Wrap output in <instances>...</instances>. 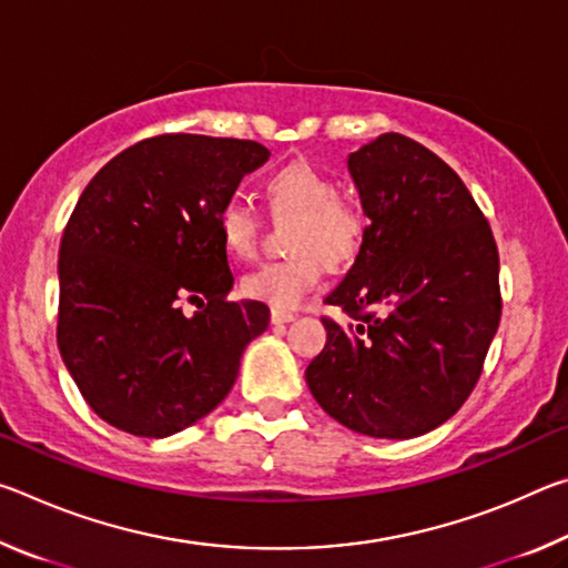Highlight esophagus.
Instances as JSON below:
<instances>
[{
	"instance_id": "34e87169",
	"label": "esophagus",
	"mask_w": 568,
	"mask_h": 568,
	"mask_svg": "<svg viewBox=\"0 0 568 568\" xmlns=\"http://www.w3.org/2000/svg\"><path fill=\"white\" fill-rule=\"evenodd\" d=\"M295 318V315L291 311H281V307H273L271 311V321L275 325H283V323H291Z\"/></svg>"
}]
</instances>
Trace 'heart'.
Masks as SVG:
<instances>
[{
  "instance_id": "obj_1",
  "label": "heart",
  "mask_w": 568,
  "mask_h": 568,
  "mask_svg": "<svg viewBox=\"0 0 568 568\" xmlns=\"http://www.w3.org/2000/svg\"><path fill=\"white\" fill-rule=\"evenodd\" d=\"M265 203L275 217H293L287 261L265 263L240 277V293L273 307L301 305L323 277V265L343 267L361 253L365 223L358 210L338 197V182L307 162H291L265 180ZM227 253L250 257L257 243V217L240 200L217 215Z\"/></svg>"
}]
</instances>
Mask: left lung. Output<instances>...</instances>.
<instances>
[{
  "label": "left lung",
  "mask_w": 568,
  "mask_h": 568,
  "mask_svg": "<svg viewBox=\"0 0 568 568\" xmlns=\"http://www.w3.org/2000/svg\"><path fill=\"white\" fill-rule=\"evenodd\" d=\"M348 172L368 227L325 303L355 323L323 318L328 341L305 383L355 434L416 438L464 406L484 368L501 321L496 240L460 178L416 140L378 134Z\"/></svg>",
  "instance_id": "left-lung-1"
}]
</instances>
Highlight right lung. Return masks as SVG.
Returning <instances> with one entry per match:
<instances>
[{
  "label": "right lung",
  "instance_id": "right-lung-1",
  "mask_svg": "<svg viewBox=\"0 0 568 568\" xmlns=\"http://www.w3.org/2000/svg\"><path fill=\"white\" fill-rule=\"evenodd\" d=\"M267 158L253 140L160 134L112 158L77 200L57 263V345L110 426L165 438L233 388L271 311L227 301L217 215Z\"/></svg>",
  "mask_w": 568,
  "mask_h": 568
}]
</instances>
